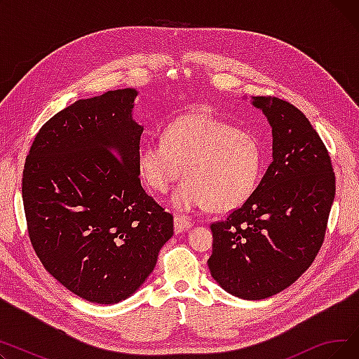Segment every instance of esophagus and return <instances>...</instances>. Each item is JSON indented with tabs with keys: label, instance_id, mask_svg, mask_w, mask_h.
<instances>
[{
	"label": "esophagus",
	"instance_id": "1",
	"mask_svg": "<svg viewBox=\"0 0 359 359\" xmlns=\"http://www.w3.org/2000/svg\"><path fill=\"white\" fill-rule=\"evenodd\" d=\"M173 224H175V231L176 233H182V231H189L192 229V221L187 217H182V215H176L173 218Z\"/></svg>",
	"mask_w": 359,
	"mask_h": 359
}]
</instances>
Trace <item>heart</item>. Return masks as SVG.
<instances>
[{
    "mask_svg": "<svg viewBox=\"0 0 359 359\" xmlns=\"http://www.w3.org/2000/svg\"><path fill=\"white\" fill-rule=\"evenodd\" d=\"M142 179L165 192L184 172L172 195L177 211L210 205L229 212L255 192L263 167V148L248 130L237 129L210 111H191L170 121L161 140H144L137 149Z\"/></svg>",
    "mask_w": 359,
    "mask_h": 359,
    "instance_id": "1",
    "label": "heart"
}]
</instances>
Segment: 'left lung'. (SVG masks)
<instances>
[{
	"mask_svg": "<svg viewBox=\"0 0 359 359\" xmlns=\"http://www.w3.org/2000/svg\"><path fill=\"white\" fill-rule=\"evenodd\" d=\"M272 128V163L252 196L214 222L211 276L231 295L263 299L288 288L322 248L334 173L327 149L301 110L252 97Z\"/></svg>",
	"mask_w": 359,
	"mask_h": 359,
	"instance_id": "8db88e82",
	"label": "left lung"
}]
</instances>
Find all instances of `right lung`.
I'll return each instance as SVG.
<instances>
[{"label":"right lung","instance_id":"obj_1","mask_svg":"<svg viewBox=\"0 0 359 359\" xmlns=\"http://www.w3.org/2000/svg\"><path fill=\"white\" fill-rule=\"evenodd\" d=\"M135 88L77 100L37 132L23 170L32 246L45 269L91 303L115 304L154 271L173 215L145 194Z\"/></svg>","mask_w":359,"mask_h":359}]
</instances>
